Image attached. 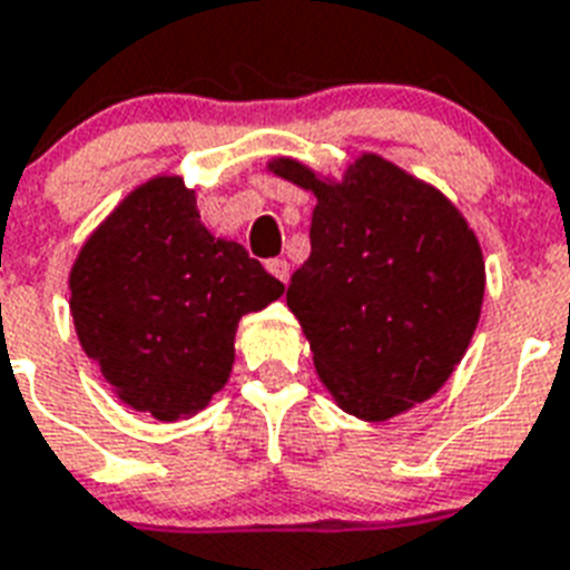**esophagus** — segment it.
Listing matches in <instances>:
<instances>
[{"instance_id": "esophagus-1", "label": "esophagus", "mask_w": 570, "mask_h": 570, "mask_svg": "<svg viewBox=\"0 0 570 570\" xmlns=\"http://www.w3.org/2000/svg\"><path fill=\"white\" fill-rule=\"evenodd\" d=\"M267 271H271V274H274L276 279L285 282V285H288V279H291V265H288V262H285V258H271V262H267Z\"/></svg>"}]
</instances>
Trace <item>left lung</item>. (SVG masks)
<instances>
[{
  "label": "left lung",
  "mask_w": 570,
  "mask_h": 570,
  "mask_svg": "<svg viewBox=\"0 0 570 570\" xmlns=\"http://www.w3.org/2000/svg\"><path fill=\"white\" fill-rule=\"evenodd\" d=\"M267 168L312 191V256L288 308L341 411L387 422L443 387L481 320L487 267L463 212L379 154L341 180L294 157Z\"/></svg>",
  "instance_id": "8db88e82"
}]
</instances>
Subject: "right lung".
Listing matches in <instances>:
<instances>
[{
	"label": "right lung",
	"instance_id": "add662e5",
	"mask_svg": "<svg viewBox=\"0 0 570 570\" xmlns=\"http://www.w3.org/2000/svg\"><path fill=\"white\" fill-rule=\"evenodd\" d=\"M285 294L238 242L215 238L177 174L136 186L69 271V312L87 358L134 411L189 420L229 381L235 328Z\"/></svg>",
	"mask_w": 570,
	"mask_h": 570
}]
</instances>
